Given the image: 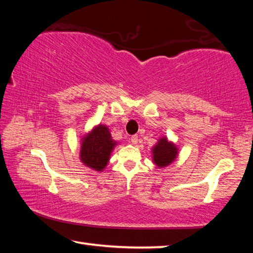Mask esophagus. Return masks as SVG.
I'll return each mask as SVG.
<instances>
[{
	"instance_id": "1",
	"label": "esophagus",
	"mask_w": 253,
	"mask_h": 253,
	"mask_svg": "<svg viewBox=\"0 0 253 253\" xmlns=\"http://www.w3.org/2000/svg\"><path fill=\"white\" fill-rule=\"evenodd\" d=\"M137 142H138V136L134 135V136L130 137V143H131L132 145H136Z\"/></svg>"
}]
</instances>
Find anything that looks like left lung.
I'll use <instances>...</instances> for the list:
<instances>
[{
    "instance_id": "8db88e82",
    "label": "left lung",
    "mask_w": 253,
    "mask_h": 253,
    "mask_svg": "<svg viewBox=\"0 0 253 253\" xmlns=\"http://www.w3.org/2000/svg\"><path fill=\"white\" fill-rule=\"evenodd\" d=\"M152 161L157 169L169 168L176 161L179 149L178 146L168 136H163L158 138L156 144L151 149Z\"/></svg>"
}]
</instances>
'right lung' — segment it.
I'll list each match as a JSON object with an SVG mask.
<instances>
[{"mask_svg": "<svg viewBox=\"0 0 253 253\" xmlns=\"http://www.w3.org/2000/svg\"><path fill=\"white\" fill-rule=\"evenodd\" d=\"M118 144L111 137L108 126L98 124L81 136L79 160L85 168L101 173L108 165L111 153Z\"/></svg>", "mask_w": 253, "mask_h": 253, "instance_id": "obj_1", "label": "right lung"}]
</instances>
